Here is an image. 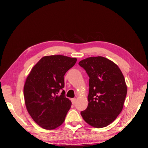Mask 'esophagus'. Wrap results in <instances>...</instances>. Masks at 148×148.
I'll return each instance as SVG.
<instances>
[{"label":"esophagus","instance_id":"obj_1","mask_svg":"<svg viewBox=\"0 0 148 148\" xmlns=\"http://www.w3.org/2000/svg\"><path fill=\"white\" fill-rule=\"evenodd\" d=\"M71 103H72L73 104H74L75 102H76V99H75V98H73V99H71Z\"/></svg>","mask_w":148,"mask_h":148}]
</instances>
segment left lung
Returning <instances> with one entry per match:
<instances>
[{
	"mask_svg": "<svg viewBox=\"0 0 148 148\" xmlns=\"http://www.w3.org/2000/svg\"><path fill=\"white\" fill-rule=\"evenodd\" d=\"M78 64L89 78L88 105L81 115L91 126L105 127L122 110L127 92L123 75L117 65L104 57H89Z\"/></svg>",
	"mask_w": 148,
	"mask_h": 148,
	"instance_id": "1",
	"label": "left lung"
}]
</instances>
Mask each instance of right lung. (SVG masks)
Listing matches in <instances>:
<instances>
[{
  "instance_id": "right-lung-1",
  "label": "right lung",
  "mask_w": 148,
  "mask_h": 148,
  "mask_svg": "<svg viewBox=\"0 0 148 148\" xmlns=\"http://www.w3.org/2000/svg\"><path fill=\"white\" fill-rule=\"evenodd\" d=\"M76 62V58L61 55L43 57L26 78L23 89L26 109L44 129H55L64 122L71 102L63 90L64 77Z\"/></svg>"
}]
</instances>
